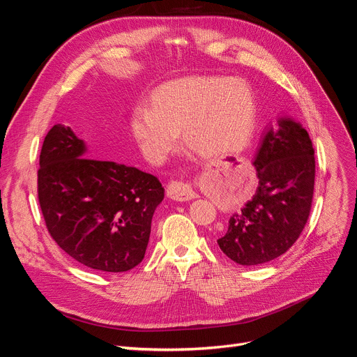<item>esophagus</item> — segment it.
Segmentation results:
<instances>
[{
    "mask_svg": "<svg viewBox=\"0 0 357 357\" xmlns=\"http://www.w3.org/2000/svg\"><path fill=\"white\" fill-rule=\"evenodd\" d=\"M167 195L171 199L180 201V202L190 201V199L198 197L195 190L190 188V185H188V183H183V181H171L167 188Z\"/></svg>",
    "mask_w": 357,
    "mask_h": 357,
    "instance_id": "1",
    "label": "esophagus"
}]
</instances>
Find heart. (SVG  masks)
<instances>
[{"label":"heart","instance_id":"obj_1","mask_svg":"<svg viewBox=\"0 0 357 357\" xmlns=\"http://www.w3.org/2000/svg\"><path fill=\"white\" fill-rule=\"evenodd\" d=\"M256 121L253 92L241 80L188 77L162 84L150 105H137L131 116L134 138L144 156L164 160L183 143L207 160L232 156L250 142Z\"/></svg>","mask_w":357,"mask_h":357}]
</instances>
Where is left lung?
Here are the masks:
<instances>
[{
  "instance_id": "obj_1",
  "label": "left lung",
  "mask_w": 357,
  "mask_h": 357,
  "mask_svg": "<svg viewBox=\"0 0 357 357\" xmlns=\"http://www.w3.org/2000/svg\"><path fill=\"white\" fill-rule=\"evenodd\" d=\"M257 147L253 165L259 185L234 213L218 238L231 261L261 265L286 253L308 220L314 193L316 159L308 132L294 117H278Z\"/></svg>"
}]
</instances>
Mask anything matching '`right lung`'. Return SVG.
I'll return each mask as SVG.
<instances>
[{"label":"right lung","instance_id":"add662e5","mask_svg":"<svg viewBox=\"0 0 357 357\" xmlns=\"http://www.w3.org/2000/svg\"><path fill=\"white\" fill-rule=\"evenodd\" d=\"M86 152L70 126L47 132L38 169L43 218L74 261L104 273L129 271L143 261L165 189L149 172Z\"/></svg>","mask_w":357,"mask_h":357}]
</instances>
